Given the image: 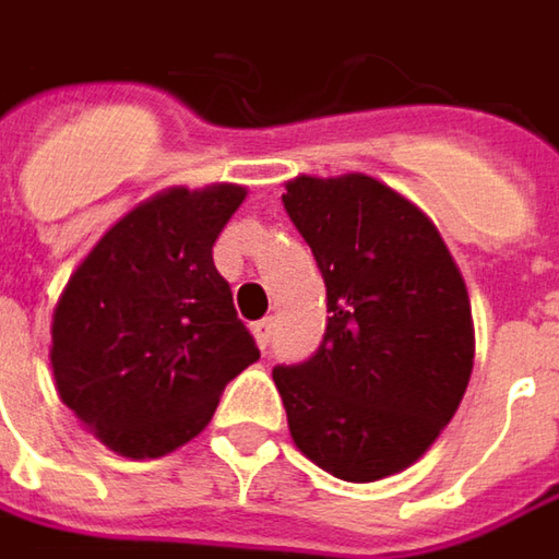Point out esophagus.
I'll return each instance as SVG.
<instances>
[{
    "label": "esophagus",
    "instance_id": "obj_1",
    "mask_svg": "<svg viewBox=\"0 0 559 559\" xmlns=\"http://www.w3.org/2000/svg\"><path fill=\"white\" fill-rule=\"evenodd\" d=\"M272 331H275V324H272V318H262L253 324V337L260 343V349H265L269 343H272Z\"/></svg>",
    "mask_w": 559,
    "mask_h": 559
}]
</instances>
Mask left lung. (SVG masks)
Listing matches in <instances>:
<instances>
[{"mask_svg":"<svg viewBox=\"0 0 559 559\" xmlns=\"http://www.w3.org/2000/svg\"><path fill=\"white\" fill-rule=\"evenodd\" d=\"M281 201L331 312L316 353L272 371L290 436L337 479L393 476L433 445L467 390L464 278L433 222L371 176H299Z\"/></svg>","mask_w":559,"mask_h":559,"instance_id":"8db88e82","label":"left lung"}]
</instances>
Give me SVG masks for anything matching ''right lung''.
Wrapping results in <instances>:
<instances>
[{
  "label": "right lung",
  "instance_id": "1",
  "mask_svg": "<svg viewBox=\"0 0 559 559\" xmlns=\"http://www.w3.org/2000/svg\"><path fill=\"white\" fill-rule=\"evenodd\" d=\"M247 191L173 188L135 206L70 275L51 321L61 402L126 457L201 433L228 380L260 358L213 265Z\"/></svg>",
  "mask_w": 559,
  "mask_h": 559
}]
</instances>
